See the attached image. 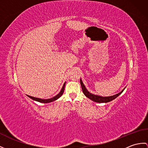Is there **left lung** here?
Wrapping results in <instances>:
<instances>
[{
    "label": "left lung",
    "instance_id": "8db88e82",
    "mask_svg": "<svg viewBox=\"0 0 148 148\" xmlns=\"http://www.w3.org/2000/svg\"><path fill=\"white\" fill-rule=\"evenodd\" d=\"M80 84H81L83 93H84V95L89 99L92 100V101L97 102V103H107V102H109L112 101V100H113L115 99H116L119 95H120L121 93L123 92V91L124 90L125 87H126L125 86V87L123 90H122L121 92L117 93V94H116V95L109 96V97H102V96H100L98 95L93 94V93L88 92V90L86 89V88L85 87V86L84 84V83H83L81 78H80Z\"/></svg>",
    "mask_w": 148,
    "mask_h": 148
}]
</instances>
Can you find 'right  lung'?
Wrapping results in <instances>:
<instances>
[{
  "label": "right lung",
  "instance_id": "add662e5",
  "mask_svg": "<svg viewBox=\"0 0 148 148\" xmlns=\"http://www.w3.org/2000/svg\"><path fill=\"white\" fill-rule=\"evenodd\" d=\"M66 84V82H64V84L63 85V87L61 90V91L59 92L58 94H57L56 96L52 97L51 99H39V98H36V97H32V96H29V95H27V96L28 97H29L30 99H32L34 101H36V102H41V103H49V102H51L55 101V100H57L58 99H59L60 97L63 95V93L64 92V86H65Z\"/></svg>",
  "mask_w": 148,
  "mask_h": 148
}]
</instances>
